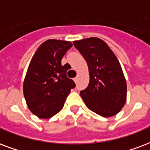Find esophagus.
Returning <instances> with one entry per match:
<instances>
[{"mask_svg":"<svg viewBox=\"0 0 150 150\" xmlns=\"http://www.w3.org/2000/svg\"><path fill=\"white\" fill-rule=\"evenodd\" d=\"M74 81H75V83H77V81H78V78H77V77L74 78Z\"/></svg>","mask_w":150,"mask_h":150,"instance_id":"1","label":"esophagus"}]
</instances>
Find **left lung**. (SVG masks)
Segmentation results:
<instances>
[{"mask_svg": "<svg viewBox=\"0 0 150 150\" xmlns=\"http://www.w3.org/2000/svg\"><path fill=\"white\" fill-rule=\"evenodd\" d=\"M86 59L90 82L80 95L86 106L103 117L114 116L126 100V81L117 57L100 39L91 37L73 42Z\"/></svg>", "mask_w": 150, "mask_h": 150, "instance_id": "left-lung-1", "label": "left lung"}]
</instances>
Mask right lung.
Listing matches in <instances>:
<instances>
[{"label":"right lung","instance_id":"right-lung-1","mask_svg":"<svg viewBox=\"0 0 150 150\" xmlns=\"http://www.w3.org/2000/svg\"><path fill=\"white\" fill-rule=\"evenodd\" d=\"M72 47L69 41L48 40L39 47L28 68L24 95L28 108L40 118H49L64 107L75 83L67 78L61 60Z\"/></svg>","mask_w":150,"mask_h":150}]
</instances>
